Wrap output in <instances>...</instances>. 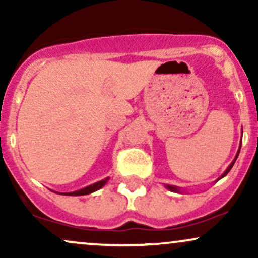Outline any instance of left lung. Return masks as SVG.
Returning a JSON list of instances; mask_svg holds the SVG:
<instances>
[{
    "mask_svg": "<svg viewBox=\"0 0 258 258\" xmlns=\"http://www.w3.org/2000/svg\"><path fill=\"white\" fill-rule=\"evenodd\" d=\"M241 137H242V136H241ZM240 148H241V142H240V146H239L238 153H236L235 158H234V160H233V161H232V162H230V165H229V166H228V167H227V170H226V171H224V172L221 174V177H220V178H217V180H220L221 178H223V177H224V176H227V174H228V172H229V171H230V170H232V167H233L234 162H235V161H236V159H238V156H239V153H240ZM164 185H165V188H166V189H168V190H170V191H173V193H178V194H182V189H180V188H179V186H177V185H171V184H164Z\"/></svg>",
    "mask_w": 258,
    "mask_h": 258,
    "instance_id": "8db88e82",
    "label": "left lung"
}]
</instances>
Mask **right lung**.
<instances>
[{
  "label": "right lung",
  "instance_id": "obj_1",
  "mask_svg": "<svg viewBox=\"0 0 258 258\" xmlns=\"http://www.w3.org/2000/svg\"><path fill=\"white\" fill-rule=\"evenodd\" d=\"M108 180H109V177H106V178L99 180V182H96V183H93V184H91V185H88V186H85V188L79 189V190L70 191V193H57V194L70 195V197H80V195H87V194L94 193V191L99 190L100 188H103V186L106 184V182H108Z\"/></svg>",
  "mask_w": 258,
  "mask_h": 258
}]
</instances>
